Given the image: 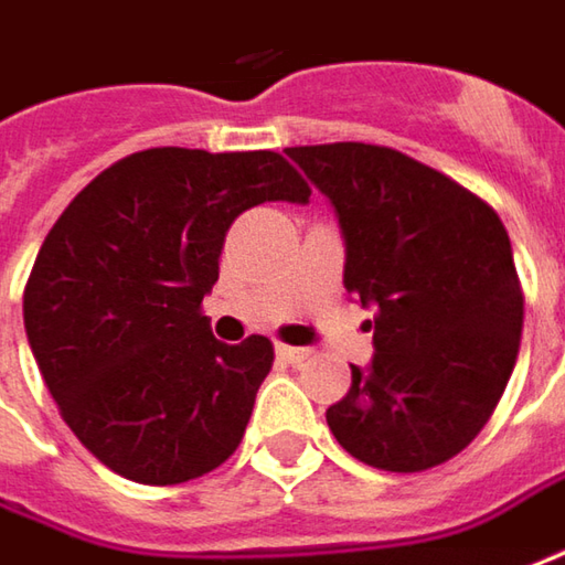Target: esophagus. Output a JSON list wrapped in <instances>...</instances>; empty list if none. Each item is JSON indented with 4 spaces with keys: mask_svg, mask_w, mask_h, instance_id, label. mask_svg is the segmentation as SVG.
<instances>
[{
    "mask_svg": "<svg viewBox=\"0 0 565 565\" xmlns=\"http://www.w3.org/2000/svg\"><path fill=\"white\" fill-rule=\"evenodd\" d=\"M275 354L281 356L284 363H294V366H297V363H303V360H307L312 351H309V348H290V344H278V351H275Z\"/></svg>",
    "mask_w": 565,
    "mask_h": 565,
    "instance_id": "obj_1",
    "label": "esophagus"
}]
</instances>
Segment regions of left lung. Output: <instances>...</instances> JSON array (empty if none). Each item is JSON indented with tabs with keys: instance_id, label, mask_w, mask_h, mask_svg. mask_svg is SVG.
<instances>
[{
	"instance_id": "8db88e82",
	"label": "left lung",
	"mask_w": 565,
	"mask_h": 565,
	"mask_svg": "<svg viewBox=\"0 0 565 565\" xmlns=\"http://www.w3.org/2000/svg\"><path fill=\"white\" fill-rule=\"evenodd\" d=\"M334 209L344 287L376 309L373 360L326 411L334 439L382 471H427L490 420L522 341L525 300L503 221L395 148H287Z\"/></svg>"
}]
</instances>
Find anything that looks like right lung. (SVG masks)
Returning <instances> with one entry per match:
<instances>
[{
  "instance_id": "1",
  "label": "right lung",
  "mask_w": 565,
  "mask_h": 565,
  "mask_svg": "<svg viewBox=\"0 0 565 565\" xmlns=\"http://www.w3.org/2000/svg\"><path fill=\"white\" fill-rule=\"evenodd\" d=\"M307 205L275 151L148 148L72 199L24 287V331L62 420L110 471L170 487L236 452L271 341L224 344L202 300L236 217Z\"/></svg>"
}]
</instances>
